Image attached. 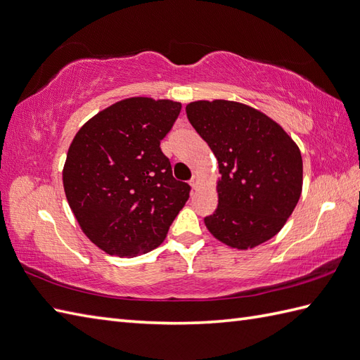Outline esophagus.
Segmentation results:
<instances>
[{
  "label": "esophagus",
  "instance_id": "obj_1",
  "mask_svg": "<svg viewBox=\"0 0 360 360\" xmlns=\"http://www.w3.org/2000/svg\"><path fill=\"white\" fill-rule=\"evenodd\" d=\"M190 187L191 188H196L198 187V184H199V179H198V176H196V174H193V176H191V179H190Z\"/></svg>",
  "mask_w": 360,
  "mask_h": 360
}]
</instances>
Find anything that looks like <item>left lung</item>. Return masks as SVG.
<instances>
[{
  "label": "left lung",
  "mask_w": 360,
  "mask_h": 360,
  "mask_svg": "<svg viewBox=\"0 0 360 360\" xmlns=\"http://www.w3.org/2000/svg\"><path fill=\"white\" fill-rule=\"evenodd\" d=\"M187 118L219 167L218 208L204 218L225 245L247 250L278 235L302 193V156L281 125L225 99L195 101Z\"/></svg>",
  "instance_id": "1"
}]
</instances>
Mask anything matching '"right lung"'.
I'll use <instances>...</instances> for the list:
<instances>
[{
  "mask_svg": "<svg viewBox=\"0 0 360 360\" xmlns=\"http://www.w3.org/2000/svg\"><path fill=\"white\" fill-rule=\"evenodd\" d=\"M181 103L127 98L75 135L63 170L65 198L81 230L108 255L133 257L162 244L190 186L173 178L160 147Z\"/></svg>",
  "mask_w": 360,
  "mask_h": 360,
  "instance_id": "1",
  "label": "right lung"
}]
</instances>
